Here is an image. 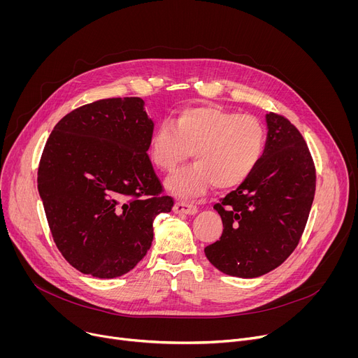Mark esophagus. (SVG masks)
Listing matches in <instances>:
<instances>
[{
	"instance_id": "1",
	"label": "esophagus",
	"mask_w": 358,
	"mask_h": 358,
	"mask_svg": "<svg viewBox=\"0 0 358 358\" xmlns=\"http://www.w3.org/2000/svg\"><path fill=\"white\" fill-rule=\"evenodd\" d=\"M196 211H198V208L194 206V203H189V202L178 201V202H176V206H174V213H177V214L194 215V214H196Z\"/></svg>"
}]
</instances>
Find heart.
<instances>
[{
  "mask_svg": "<svg viewBox=\"0 0 358 358\" xmlns=\"http://www.w3.org/2000/svg\"><path fill=\"white\" fill-rule=\"evenodd\" d=\"M265 150V129L255 116L238 115L217 105L187 108L173 124L162 123L148 141L151 163L174 171L192 151L195 163L167 180L182 198L199 195L213 184L232 189L249 178Z\"/></svg>",
  "mask_w": 358,
  "mask_h": 358,
  "instance_id": "heart-1",
  "label": "heart"
}]
</instances>
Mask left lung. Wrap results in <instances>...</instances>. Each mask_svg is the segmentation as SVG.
<instances>
[{
    "instance_id": "1",
    "label": "left lung",
    "mask_w": 358,
    "mask_h": 358,
    "mask_svg": "<svg viewBox=\"0 0 358 358\" xmlns=\"http://www.w3.org/2000/svg\"><path fill=\"white\" fill-rule=\"evenodd\" d=\"M268 140L259 164L214 208L222 218L220 241L206 246L221 272L258 278L296 249L316 191V169L300 131L285 116L266 115Z\"/></svg>"
}]
</instances>
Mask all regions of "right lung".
<instances>
[{"label":"right lung","instance_id":"right-lung-1","mask_svg":"<svg viewBox=\"0 0 358 358\" xmlns=\"http://www.w3.org/2000/svg\"><path fill=\"white\" fill-rule=\"evenodd\" d=\"M151 134L143 99L112 97L72 110L46 140L38 191L57 248L85 275L131 271L174 206L147 155Z\"/></svg>","mask_w":358,"mask_h":358}]
</instances>
